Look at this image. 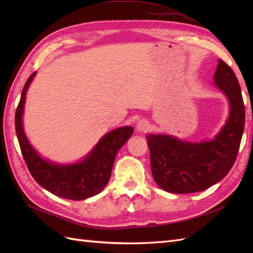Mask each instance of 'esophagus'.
Returning a JSON list of instances; mask_svg holds the SVG:
<instances>
[{"label":"esophagus","mask_w":253,"mask_h":253,"mask_svg":"<svg viewBox=\"0 0 253 253\" xmlns=\"http://www.w3.org/2000/svg\"><path fill=\"white\" fill-rule=\"evenodd\" d=\"M150 129V124L146 120H141L137 123V130L139 132H147Z\"/></svg>","instance_id":"obj_1"}]
</instances>
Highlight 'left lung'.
<instances>
[{
    "label": "left lung",
    "mask_w": 253,
    "mask_h": 253,
    "mask_svg": "<svg viewBox=\"0 0 253 253\" xmlns=\"http://www.w3.org/2000/svg\"><path fill=\"white\" fill-rule=\"evenodd\" d=\"M213 79L229 105L226 123L215 137L191 142L168 133L147 135L152 176L165 191L192 193L206 190L228 174L237 158L246 118L238 79L222 60H218Z\"/></svg>",
    "instance_id": "left-lung-1"
}]
</instances>
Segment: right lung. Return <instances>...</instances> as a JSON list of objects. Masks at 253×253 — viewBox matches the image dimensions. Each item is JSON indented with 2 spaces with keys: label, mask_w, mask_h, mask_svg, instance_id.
<instances>
[{
  "label": "right lung",
  "mask_w": 253,
  "mask_h": 253,
  "mask_svg": "<svg viewBox=\"0 0 253 253\" xmlns=\"http://www.w3.org/2000/svg\"><path fill=\"white\" fill-rule=\"evenodd\" d=\"M36 74L32 73L26 82L15 114L16 135L30 174L42 188L60 198L84 200L98 195L109 182L118 150L131 137L133 128L125 126L106 132L78 162L61 164L43 159L30 144L23 125L27 90Z\"/></svg>",
  "instance_id": "add662e5"
}]
</instances>
